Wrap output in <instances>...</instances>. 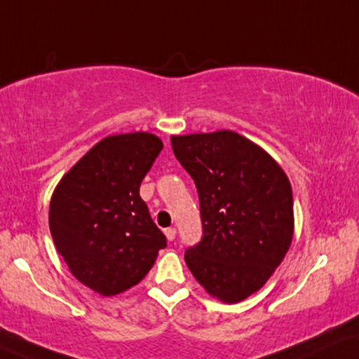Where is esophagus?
Returning <instances> with one entry per match:
<instances>
[{"label":"esophagus","instance_id":"1","mask_svg":"<svg viewBox=\"0 0 359 359\" xmlns=\"http://www.w3.org/2000/svg\"><path fill=\"white\" fill-rule=\"evenodd\" d=\"M164 233H165V237H167V240H170V242H172V240H174L175 238V229H174V226H170V229H165L164 230Z\"/></svg>","mask_w":359,"mask_h":359}]
</instances>
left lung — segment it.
I'll list each match as a JSON object with an SVG mask.
<instances>
[{"instance_id":"8db88e82","label":"left lung","mask_w":359,"mask_h":359,"mask_svg":"<svg viewBox=\"0 0 359 359\" xmlns=\"http://www.w3.org/2000/svg\"><path fill=\"white\" fill-rule=\"evenodd\" d=\"M177 161L194 179L202 240L185 250L195 280L237 303L270 278L293 238V194L269 154L232 130L172 135Z\"/></svg>"}]
</instances>
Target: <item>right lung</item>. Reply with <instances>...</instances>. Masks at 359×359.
I'll list each match as a JSON object with an SVG mask.
<instances>
[{
    "label": "right lung",
    "mask_w": 359,
    "mask_h": 359,
    "mask_svg": "<svg viewBox=\"0 0 359 359\" xmlns=\"http://www.w3.org/2000/svg\"><path fill=\"white\" fill-rule=\"evenodd\" d=\"M162 147L149 133L109 135L53 194L49 230L56 250L81 283L104 297L137 285L167 245L139 195Z\"/></svg>",
    "instance_id": "right-lung-1"
}]
</instances>
